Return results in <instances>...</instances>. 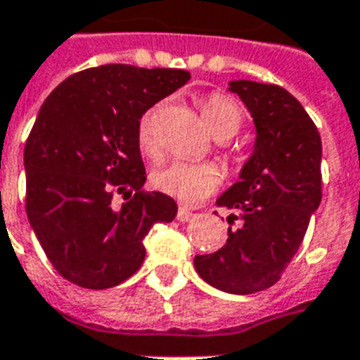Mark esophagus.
Returning a JSON list of instances; mask_svg holds the SVG:
<instances>
[{
	"label": "esophagus",
	"instance_id": "esophagus-1",
	"mask_svg": "<svg viewBox=\"0 0 360 360\" xmlns=\"http://www.w3.org/2000/svg\"><path fill=\"white\" fill-rule=\"evenodd\" d=\"M193 215H194V210L183 206V204H181L179 210H177V221H188Z\"/></svg>",
	"mask_w": 360,
	"mask_h": 360
}]
</instances>
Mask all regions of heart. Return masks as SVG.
Wrapping results in <instances>:
<instances>
[{"instance_id":"1","label":"heart","mask_w":360,"mask_h":360,"mask_svg":"<svg viewBox=\"0 0 360 360\" xmlns=\"http://www.w3.org/2000/svg\"><path fill=\"white\" fill-rule=\"evenodd\" d=\"M202 114L215 137L229 139L240 127V110L233 98L223 93H210L202 101ZM137 146L143 156L158 160L162 156L156 135V108L146 110L137 124ZM153 187L181 202H198L212 194L221 183V169L212 162H183L175 160L154 169L150 175Z\"/></svg>"}]
</instances>
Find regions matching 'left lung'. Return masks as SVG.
<instances>
[{
  "label": "left lung",
  "instance_id": "left-lung-1",
  "mask_svg": "<svg viewBox=\"0 0 360 360\" xmlns=\"http://www.w3.org/2000/svg\"><path fill=\"white\" fill-rule=\"evenodd\" d=\"M257 129L254 154L240 181L217 198L242 227L227 244L196 255L198 275L229 294H254L278 282L302 246L309 219L322 198V143L315 122L281 85L231 82Z\"/></svg>",
  "mask_w": 360,
  "mask_h": 360
}]
</instances>
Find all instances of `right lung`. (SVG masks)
I'll use <instances>...</instances> for the list:
<instances>
[{"label":"right lung","instance_id":"add662e5","mask_svg":"<svg viewBox=\"0 0 360 360\" xmlns=\"http://www.w3.org/2000/svg\"><path fill=\"white\" fill-rule=\"evenodd\" d=\"M191 74L101 65L76 72L39 108L24 146L26 215L47 259L76 286L112 288L145 259L154 223L177 215L172 196L148 193L137 146L141 116ZM136 194L114 210V192Z\"/></svg>","mask_w":360,"mask_h":360}]
</instances>
